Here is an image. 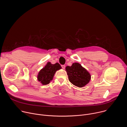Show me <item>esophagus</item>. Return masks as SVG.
<instances>
[{"label": "esophagus", "instance_id": "1", "mask_svg": "<svg viewBox=\"0 0 127 127\" xmlns=\"http://www.w3.org/2000/svg\"><path fill=\"white\" fill-rule=\"evenodd\" d=\"M61 67H62V68L63 69H65V65H61Z\"/></svg>", "mask_w": 127, "mask_h": 127}]
</instances>
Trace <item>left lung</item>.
<instances>
[{"label": "left lung", "instance_id": "8db88e82", "mask_svg": "<svg viewBox=\"0 0 127 127\" xmlns=\"http://www.w3.org/2000/svg\"><path fill=\"white\" fill-rule=\"evenodd\" d=\"M65 69L69 81L78 87L85 86L91 79L90 73L78 63H74L71 66H67Z\"/></svg>", "mask_w": 127, "mask_h": 127}]
</instances>
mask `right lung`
Masks as SVG:
<instances>
[{"mask_svg":"<svg viewBox=\"0 0 127 127\" xmlns=\"http://www.w3.org/2000/svg\"><path fill=\"white\" fill-rule=\"evenodd\" d=\"M61 69V65L56 63L52 64L51 62H48L46 65L39 72L37 78L38 80L43 85H47L52 80L56 72Z\"/></svg>","mask_w":127,"mask_h":127,"instance_id":"right-lung-1","label":"right lung"}]
</instances>
